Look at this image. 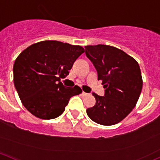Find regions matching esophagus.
<instances>
[{
  "mask_svg": "<svg viewBox=\"0 0 160 160\" xmlns=\"http://www.w3.org/2000/svg\"><path fill=\"white\" fill-rule=\"evenodd\" d=\"M81 95H82V96H83V97H85V96L88 95V93H86V92H84V91H83V92H82Z\"/></svg>",
  "mask_w": 160,
  "mask_h": 160,
  "instance_id": "obj_1",
  "label": "esophagus"
}]
</instances>
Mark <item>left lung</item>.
<instances>
[{"mask_svg": "<svg viewBox=\"0 0 160 160\" xmlns=\"http://www.w3.org/2000/svg\"><path fill=\"white\" fill-rule=\"evenodd\" d=\"M85 53L106 89L103 97L93 93L96 104L87 109V115L100 125L118 123L136 107L141 93L142 79L139 64L124 51L109 45L85 46Z\"/></svg>", "mask_w": 160, "mask_h": 160, "instance_id": "8db88e82", "label": "left lung"}]
</instances>
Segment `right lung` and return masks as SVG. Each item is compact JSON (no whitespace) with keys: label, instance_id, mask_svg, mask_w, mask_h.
<instances>
[{"label":"right lung","instance_id":"obj_1","mask_svg":"<svg viewBox=\"0 0 160 160\" xmlns=\"http://www.w3.org/2000/svg\"><path fill=\"white\" fill-rule=\"evenodd\" d=\"M84 49L57 40L33 43L23 50L13 67V83L25 108L42 120L54 119L65 110L70 97L79 95L78 86L60 82L69 74Z\"/></svg>","mask_w":160,"mask_h":160}]
</instances>
